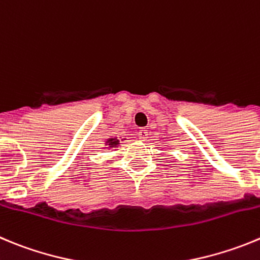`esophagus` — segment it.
Returning a JSON list of instances; mask_svg holds the SVG:
<instances>
[{
	"label": "esophagus",
	"mask_w": 260,
	"mask_h": 260,
	"mask_svg": "<svg viewBox=\"0 0 260 260\" xmlns=\"http://www.w3.org/2000/svg\"><path fill=\"white\" fill-rule=\"evenodd\" d=\"M139 135H140V139L147 140V138H148V130H146V128H142L139 133Z\"/></svg>",
	"instance_id": "34e87169"
}]
</instances>
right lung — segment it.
<instances>
[{
    "instance_id": "right-lung-1",
    "label": "right lung",
    "mask_w": 260,
    "mask_h": 260,
    "mask_svg": "<svg viewBox=\"0 0 260 260\" xmlns=\"http://www.w3.org/2000/svg\"><path fill=\"white\" fill-rule=\"evenodd\" d=\"M118 144H120V140L114 137L108 138V139L106 140V146L108 147V148H116V147H118Z\"/></svg>"
}]
</instances>
